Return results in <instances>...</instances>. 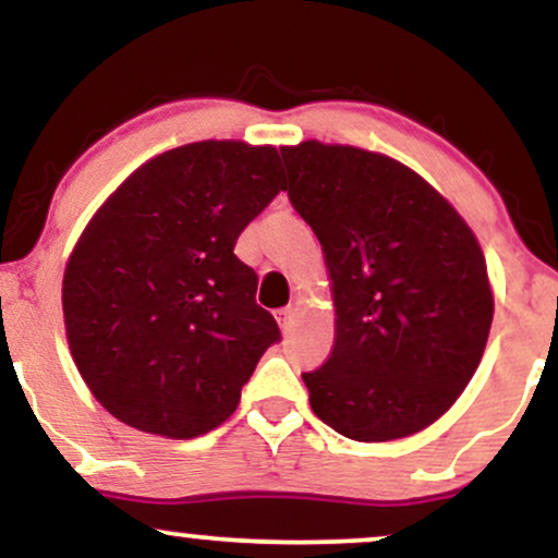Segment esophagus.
Returning <instances> with one entry per match:
<instances>
[{
  "instance_id": "1",
  "label": "esophagus",
  "mask_w": 558,
  "mask_h": 558,
  "mask_svg": "<svg viewBox=\"0 0 558 558\" xmlns=\"http://www.w3.org/2000/svg\"><path fill=\"white\" fill-rule=\"evenodd\" d=\"M275 317H278L280 330L288 332V330H291V325H293V317H296V310H293V306H286V310L275 312Z\"/></svg>"
}]
</instances>
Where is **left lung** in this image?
<instances>
[{
    "label": "left lung",
    "instance_id": "8db88e82",
    "mask_svg": "<svg viewBox=\"0 0 558 558\" xmlns=\"http://www.w3.org/2000/svg\"><path fill=\"white\" fill-rule=\"evenodd\" d=\"M288 198L323 243L336 343L304 373L332 430L383 444L451 409L483 360L493 293L470 226L407 165L356 146H283Z\"/></svg>",
    "mask_w": 558,
    "mask_h": 558
}]
</instances>
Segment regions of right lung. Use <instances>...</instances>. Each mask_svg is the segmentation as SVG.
<instances>
[{
    "label": "right lung",
    "instance_id": "1",
    "mask_svg": "<svg viewBox=\"0 0 558 558\" xmlns=\"http://www.w3.org/2000/svg\"><path fill=\"white\" fill-rule=\"evenodd\" d=\"M280 191L275 146L196 141L141 165L92 217L62 312L75 367L112 417L185 440L235 412L280 330L233 248Z\"/></svg>",
    "mask_w": 558,
    "mask_h": 558
}]
</instances>
